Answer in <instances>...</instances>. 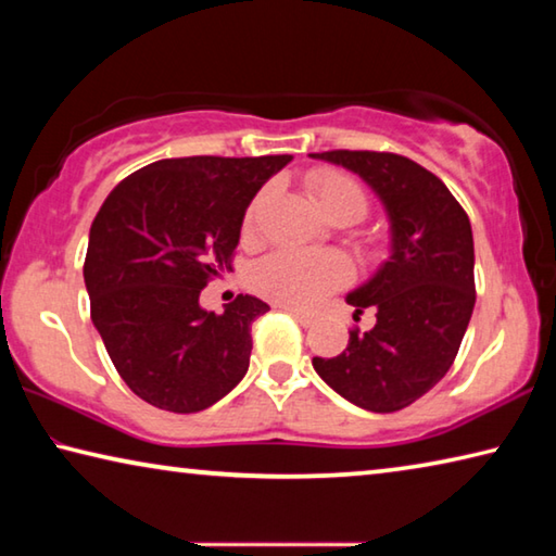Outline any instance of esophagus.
I'll return each instance as SVG.
<instances>
[{
    "instance_id": "34e87169",
    "label": "esophagus",
    "mask_w": 556,
    "mask_h": 556,
    "mask_svg": "<svg viewBox=\"0 0 556 556\" xmlns=\"http://www.w3.org/2000/svg\"><path fill=\"white\" fill-rule=\"evenodd\" d=\"M287 312L296 318V321L301 324V326H314L316 321H318V316L316 314H308V312H299V308H289V306H285Z\"/></svg>"
}]
</instances>
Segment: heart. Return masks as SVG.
<instances>
[{"label":"heart","mask_w":556,"mask_h":556,"mask_svg":"<svg viewBox=\"0 0 556 556\" xmlns=\"http://www.w3.org/2000/svg\"><path fill=\"white\" fill-rule=\"evenodd\" d=\"M308 191L328 220L353 225L368 213V199L355 178L338 172H314L306 178ZM260 199L252 203L244 228H252ZM351 279V265L338 252L279 250L257 262L250 285L260 296L289 308H314L331 291Z\"/></svg>","instance_id":"obj_1"}]
</instances>
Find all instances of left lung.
Returning a JSON list of instances; mask_svg holds the SVG:
<instances>
[{"instance_id": "obj_1", "label": "left lung", "mask_w": 556, "mask_h": 556, "mask_svg": "<svg viewBox=\"0 0 556 556\" xmlns=\"http://www.w3.org/2000/svg\"><path fill=\"white\" fill-rule=\"evenodd\" d=\"M368 184L390 220V257L345 301L375 308L370 331H351L336 357H314L328 388L355 407L397 412L448 372L473 314V232L439 176L390 152L312 154Z\"/></svg>"}]
</instances>
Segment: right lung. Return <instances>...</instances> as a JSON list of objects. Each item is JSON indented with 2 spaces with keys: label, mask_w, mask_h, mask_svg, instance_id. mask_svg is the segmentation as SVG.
Instances as JSON below:
<instances>
[{
  "label": "right lung",
  "mask_w": 556,
  "mask_h": 556,
  "mask_svg": "<svg viewBox=\"0 0 556 556\" xmlns=\"http://www.w3.org/2000/svg\"><path fill=\"white\" fill-rule=\"evenodd\" d=\"M291 162L181 156L112 188L90 228L83 277L90 316L127 388L159 409H208L250 368L265 301L240 294L218 316L201 289L230 267L244 211Z\"/></svg>",
  "instance_id": "right-lung-1"
}]
</instances>
